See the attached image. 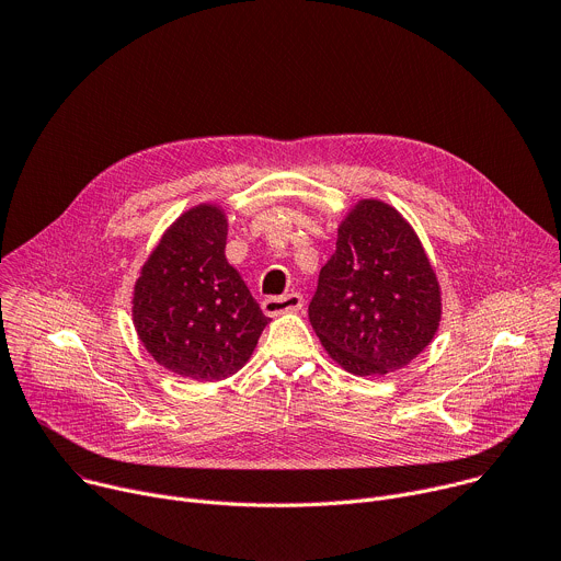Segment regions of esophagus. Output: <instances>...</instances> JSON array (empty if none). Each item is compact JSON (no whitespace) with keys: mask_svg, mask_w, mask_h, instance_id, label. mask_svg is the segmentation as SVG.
Masks as SVG:
<instances>
[{"mask_svg":"<svg viewBox=\"0 0 561 561\" xmlns=\"http://www.w3.org/2000/svg\"><path fill=\"white\" fill-rule=\"evenodd\" d=\"M304 306V297L299 293H288L284 297H268L262 301V310L268 317H277L282 312H297Z\"/></svg>","mask_w":561,"mask_h":561,"instance_id":"34e87169","label":"esophagus"}]
</instances>
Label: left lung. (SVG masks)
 I'll return each instance as SVG.
<instances>
[{
  "instance_id": "1",
  "label": "left lung",
  "mask_w": 561,
  "mask_h": 561,
  "mask_svg": "<svg viewBox=\"0 0 561 561\" xmlns=\"http://www.w3.org/2000/svg\"><path fill=\"white\" fill-rule=\"evenodd\" d=\"M329 357L357 377L411 364L437 335L442 286L415 228L394 206L359 199L308 306Z\"/></svg>"
}]
</instances>
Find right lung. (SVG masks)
<instances>
[{
    "label": "right lung",
    "mask_w": 561,
    "mask_h": 561,
    "mask_svg": "<svg viewBox=\"0 0 561 561\" xmlns=\"http://www.w3.org/2000/svg\"><path fill=\"white\" fill-rule=\"evenodd\" d=\"M228 217L197 204L159 237L133 286V324L167 370L219 381L242 368L271 319L226 260Z\"/></svg>",
    "instance_id": "right-lung-1"
}]
</instances>
